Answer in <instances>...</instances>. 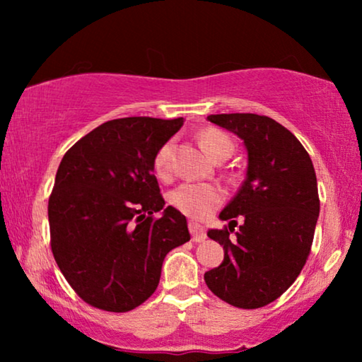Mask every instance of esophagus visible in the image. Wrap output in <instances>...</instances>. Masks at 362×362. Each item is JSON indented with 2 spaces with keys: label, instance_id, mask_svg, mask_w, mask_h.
<instances>
[{
  "label": "esophagus",
  "instance_id": "esophagus-1",
  "mask_svg": "<svg viewBox=\"0 0 362 362\" xmlns=\"http://www.w3.org/2000/svg\"><path fill=\"white\" fill-rule=\"evenodd\" d=\"M189 232L192 242L206 240V232L202 229V226L197 224V222H189Z\"/></svg>",
  "mask_w": 362,
  "mask_h": 362
}]
</instances>
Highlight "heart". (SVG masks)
Segmentation results:
<instances>
[{
    "mask_svg": "<svg viewBox=\"0 0 362 362\" xmlns=\"http://www.w3.org/2000/svg\"><path fill=\"white\" fill-rule=\"evenodd\" d=\"M199 140L207 155L214 160L230 156L234 151L232 138L219 128H206L204 132H201ZM171 156L173 143L166 141L153 158V171L163 181H168L173 175ZM222 201H224L222 187L211 182H186L171 192V204L192 219H206Z\"/></svg>",
    "mask_w": 362,
    "mask_h": 362,
    "instance_id": "b5f03b06",
    "label": "heart"
}]
</instances>
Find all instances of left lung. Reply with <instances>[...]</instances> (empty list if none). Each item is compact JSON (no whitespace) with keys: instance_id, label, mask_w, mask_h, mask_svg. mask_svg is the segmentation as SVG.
<instances>
[{"instance_id":"8db88e82","label":"left lung","mask_w":362,"mask_h":362,"mask_svg":"<svg viewBox=\"0 0 362 362\" xmlns=\"http://www.w3.org/2000/svg\"><path fill=\"white\" fill-rule=\"evenodd\" d=\"M207 120L244 140L249 165L240 189L219 214L229 227L207 232L224 247V260L206 272V285L237 308H262L290 288L308 260L320 214L313 163L274 118L221 113ZM235 216L245 219L237 233Z\"/></svg>"}]
</instances>
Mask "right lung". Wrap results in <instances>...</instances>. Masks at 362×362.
Masks as SVG:
<instances>
[{
	"mask_svg": "<svg viewBox=\"0 0 362 362\" xmlns=\"http://www.w3.org/2000/svg\"><path fill=\"white\" fill-rule=\"evenodd\" d=\"M182 123V117L105 122L59 165L47 206L52 255L93 308L125 313L140 306L155 293L168 252L191 239L186 217L162 209L153 175L156 151Z\"/></svg>",
	"mask_w": 362,
	"mask_h": 362,
	"instance_id": "obj_1",
	"label": "right lung"
}]
</instances>
